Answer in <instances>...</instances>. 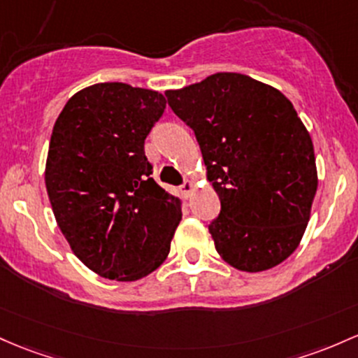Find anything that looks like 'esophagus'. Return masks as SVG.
<instances>
[{"instance_id": "34e87169", "label": "esophagus", "mask_w": 358, "mask_h": 358, "mask_svg": "<svg viewBox=\"0 0 358 358\" xmlns=\"http://www.w3.org/2000/svg\"><path fill=\"white\" fill-rule=\"evenodd\" d=\"M180 190H182V194L185 195V197H188V195H190V192L194 190V183L188 182V180H187V182L182 183V187H180Z\"/></svg>"}]
</instances>
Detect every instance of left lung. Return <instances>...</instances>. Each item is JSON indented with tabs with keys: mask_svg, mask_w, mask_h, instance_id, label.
Masks as SVG:
<instances>
[{
	"mask_svg": "<svg viewBox=\"0 0 358 358\" xmlns=\"http://www.w3.org/2000/svg\"><path fill=\"white\" fill-rule=\"evenodd\" d=\"M164 95L195 132L221 200L209 233L224 262L262 272L289 258L317 188L311 136L292 103L238 73H215Z\"/></svg>",
	"mask_w": 358,
	"mask_h": 358,
	"instance_id": "obj_1",
	"label": "left lung"
}]
</instances>
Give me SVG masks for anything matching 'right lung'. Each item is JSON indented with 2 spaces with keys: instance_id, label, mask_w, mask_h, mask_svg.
Returning <instances> with one entry per match:
<instances>
[{
  "instance_id": "add662e5",
  "label": "right lung",
  "mask_w": 358,
  "mask_h": 358,
  "mask_svg": "<svg viewBox=\"0 0 358 358\" xmlns=\"http://www.w3.org/2000/svg\"><path fill=\"white\" fill-rule=\"evenodd\" d=\"M164 108L158 92L98 83L71 96L54 125L50 206L74 255L105 278H143L170 253L180 200L151 178L144 152Z\"/></svg>"
}]
</instances>
